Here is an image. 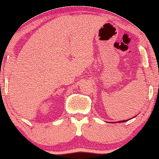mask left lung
Listing matches in <instances>:
<instances>
[{"mask_svg":"<svg viewBox=\"0 0 159 159\" xmlns=\"http://www.w3.org/2000/svg\"><path fill=\"white\" fill-rule=\"evenodd\" d=\"M135 117H136V116H135ZM135 117H134V118ZM126 121H128V120H122V121H119V122H115V123H117V122H119V123H120V122H126ZM112 123H115V122H112Z\"/></svg>","mask_w":159,"mask_h":159,"instance_id":"8db88e82","label":"left lung"}]
</instances>
